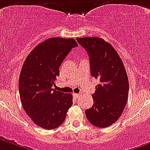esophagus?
I'll use <instances>...</instances> for the list:
<instances>
[{"label": "esophagus", "mask_w": 150, "mask_h": 150, "mask_svg": "<svg viewBox=\"0 0 150 150\" xmlns=\"http://www.w3.org/2000/svg\"><path fill=\"white\" fill-rule=\"evenodd\" d=\"M73 96L75 99H78V98H80L81 95L80 94H78V93H73Z\"/></svg>", "instance_id": "34e87169"}]
</instances>
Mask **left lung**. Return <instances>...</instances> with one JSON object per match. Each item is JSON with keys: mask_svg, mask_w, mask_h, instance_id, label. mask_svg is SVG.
Returning <instances> with one entry per match:
<instances>
[{"mask_svg": "<svg viewBox=\"0 0 150 150\" xmlns=\"http://www.w3.org/2000/svg\"><path fill=\"white\" fill-rule=\"evenodd\" d=\"M90 57V73L100 83L92 95L93 105L85 110L87 120L99 128L120 118L129 96V80L122 60L110 43L96 36L76 39Z\"/></svg>", "mask_w": 150, "mask_h": 150, "instance_id": "8db88e82", "label": "left lung"}]
</instances>
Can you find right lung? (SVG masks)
Returning a JSON list of instances; mask_svg holds the SVG:
<instances>
[{
	"mask_svg": "<svg viewBox=\"0 0 150 150\" xmlns=\"http://www.w3.org/2000/svg\"><path fill=\"white\" fill-rule=\"evenodd\" d=\"M77 46L74 39H48L35 47L23 64L18 81L20 99L27 114L40 127H59L72 105V94L52 87L63 60Z\"/></svg>",
	"mask_w": 150,
	"mask_h": 150,
	"instance_id": "add662e5",
	"label": "right lung"
}]
</instances>
